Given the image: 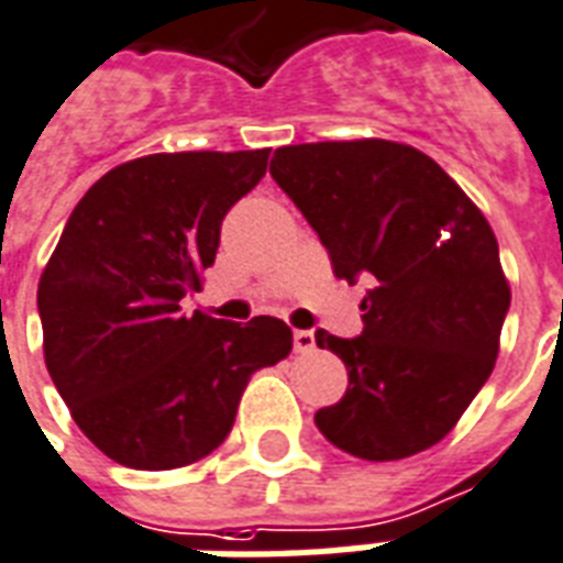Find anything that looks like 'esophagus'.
<instances>
[{
  "label": "esophagus",
  "instance_id": "34e87169",
  "mask_svg": "<svg viewBox=\"0 0 563 563\" xmlns=\"http://www.w3.org/2000/svg\"><path fill=\"white\" fill-rule=\"evenodd\" d=\"M291 344H295V353H312L316 351V333L312 330H295Z\"/></svg>",
  "mask_w": 563,
  "mask_h": 563
}]
</instances>
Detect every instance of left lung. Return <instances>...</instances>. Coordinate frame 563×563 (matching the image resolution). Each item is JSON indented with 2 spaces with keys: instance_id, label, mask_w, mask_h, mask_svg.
<instances>
[{
  "instance_id": "obj_1",
  "label": "left lung",
  "mask_w": 563,
  "mask_h": 563,
  "mask_svg": "<svg viewBox=\"0 0 563 563\" xmlns=\"http://www.w3.org/2000/svg\"><path fill=\"white\" fill-rule=\"evenodd\" d=\"M272 178L335 277H371L356 339L316 330L347 368V391L316 427L368 462L438 444L494 371L511 307L490 224L432 157L388 140L286 145Z\"/></svg>"
}]
</instances>
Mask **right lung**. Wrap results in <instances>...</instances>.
I'll return each instance as SVG.
<instances>
[{
  "instance_id": "right-lung-1",
  "label": "right lung",
  "mask_w": 563,
  "mask_h": 563,
  "mask_svg": "<svg viewBox=\"0 0 563 563\" xmlns=\"http://www.w3.org/2000/svg\"><path fill=\"white\" fill-rule=\"evenodd\" d=\"M265 163L268 148L148 154L96 180L66 221L37 286L46 368L113 462L172 471L210 455L251 374L289 356L277 318L180 309Z\"/></svg>"
}]
</instances>
